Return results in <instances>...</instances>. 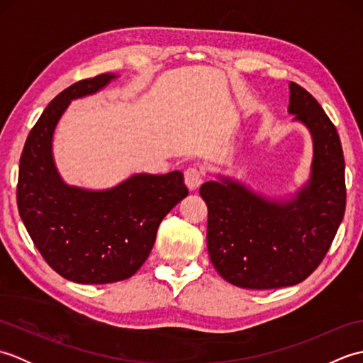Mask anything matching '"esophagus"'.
<instances>
[{
	"instance_id": "esophagus-1",
	"label": "esophagus",
	"mask_w": 363,
	"mask_h": 363,
	"mask_svg": "<svg viewBox=\"0 0 363 363\" xmlns=\"http://www.w3.org/2000/svg\"><path fill=\"white\" fill-rule=\"evenodd\" d=\"M184 177H186V184L190 190H196L204 179V169L201 167H189L186 172H184Z\"/></svg>"
}]
</instances>
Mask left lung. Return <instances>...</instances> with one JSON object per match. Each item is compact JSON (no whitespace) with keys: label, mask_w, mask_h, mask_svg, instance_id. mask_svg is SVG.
I'll list each match as a JSON object with an SVG mask.
<instances>
[{"label":"left lung","mask_w":363,"mask_h":363,"mask_svg":"<svg viewBox=\"0 0 363 363\" xmlns=\"http://www.w3.org/2000/svg\"><path fill=\"white\" fill-rule=\"evenodd\" d=\"M289 112L311 130L312 174L290 201H273L220 177L199 189L209 209L207 250L221 277L242 289L290 287L325 259L346 206L345 159L334 123L309 91L290 82Z\"/></svg>","instance_id":"1"}]
</instances>
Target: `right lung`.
Wrapping results in <instances>:
<instances>
[{
    "label": "right lung",
    "instance_id": "add662e5",
    "mask_svg": "<svg viewBox=\"0 0 363 363\" xmlns=\"http://www.w3.org/2000/svg\"><path fill=\"white\" fill-rule=\"evenodd\" d=\"M115 74L82 79L52 99L26 138L20 157L17 204L46 264L68 281L111 284L133 276L148 259L165 215L189 195L181 172L140 173L94 191L67 186L51 143L72 99L96 94Z\"/></svg>",
    "mask_w": 363,
    "mask_h": 363
}]
</instances>
